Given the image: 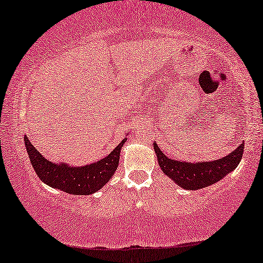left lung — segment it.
<instances>
[{
	"label": "left lung",
	"instance_id": "obj_1",
	"mask_svg": "<svg viewBox=\"0 0 263 263\" xmlns=\"http://www.w3.org/2000/svg\"><path fill=\"white\" fill-rule=\"evenodd\" d=\"M243 148L245 143H242L232 152V154L212 162L189 163L169 159L154 143L157 160L163 173L175 181L180 187L189 191L208 187L234 171L242 159Z\"/></svg>",
	"mask_w": 263,
	"mask_h": 263
}]
</instances>
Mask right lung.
<instances>
[{
    "label": "right lung",
    "mask_w": 263,
    "mask_h": 263,
    "mask_svg": "<svg viewBox=\"0 0 263 263\" xmlns=\"http://www.w3.org/2000/svg\"><path fill=\"white\" fill-rule=\"evenodd\" d=\"M126 141L127 139H124L110 154L99 162L84 167H68L64 163L49 162L40 154L27 136L24 144L34 171L44 183L72 195H89L102 188L118 169L121 148Z\"/></svg>",
    "instance_id": "1"
}]
</instances>
